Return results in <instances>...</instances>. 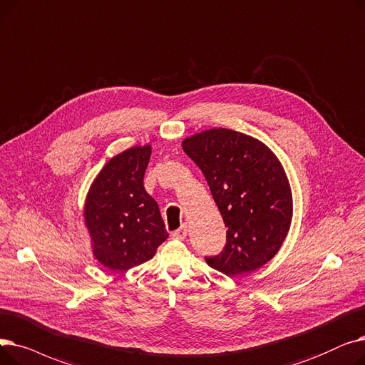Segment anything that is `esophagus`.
Listing matches in <instances>:
<instances>
[{"label":"esophagus","instance_id":"esophagus-1","mask_svg":"<svg viewBox=\"0 0 365 365\" xmlns=\"http://www.w3.org/2000/svg\"><path fill=\"white\" fill-rule=\"evenodd\" d=\"M185 236H187V225H182V227H180L178 230H175V232L172 233V237L173 239H178V240L185 239Z\"/></svg>","mask_w":365,"mask_h":365}]
</instances>
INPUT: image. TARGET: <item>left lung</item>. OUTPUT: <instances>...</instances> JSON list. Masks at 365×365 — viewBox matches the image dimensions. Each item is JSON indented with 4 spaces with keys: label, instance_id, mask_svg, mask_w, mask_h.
I'll return each instance as SVG.
<instances>
[{
    "label": "left lung",
    "instance_id": "1",
    "mask_svg": "<svg viewBox=\"0 0 365 365\" xmlns=\"http://www.w3.org/2000/svg\"><path fill=\"white\" fill-rule=\"evenodd\" d=\"M205 175L221 212L227 240L205 257L212 269L236 276L264 266L277 254L292 218L285 170L269 147L230 129H210L182 141Z\"/></svg>",
    "mask_w": 365,
    "mask_h": 365
}]
</instances>
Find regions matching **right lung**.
Wrapping results in <instances>:
<instances>
[{
	"mask_svg": "<svg viewBox=\"0 0 365 365\" xmlns=\"http://www.w3.org/2000/svg\"><path fill=\"white\" fill-rule=\"evenodd\" d=\"M151 147L136 145L102 168L84 203L93 255L110 270L140 266L168 239L158 202L144 188Z\"/></svg>",
	"mask_w": 365,
	"mask_h": 365,
	"instance_id": "right-lung-1",
	"label": "right lung"
}]
</instances>
